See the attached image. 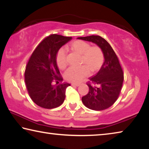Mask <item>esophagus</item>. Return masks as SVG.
I'll return each instance as SVG.
<instances>
[{
  "instance_id": "esophagus-1",
  "label": "esophagus",
  "mask_w": 149,
  "mask_h": 149,
  "mask_svg": "<svg viewBox=\"0 0 149 149\" xmlns=\"http://www.w3.org/2000/svg\"><path fill=\"white\" fill-rule=\"evenodd\" d=\"M79 85H80V84H79V83H72V85H73V86L78 87Z\"/></svg>"
}]
</instances>
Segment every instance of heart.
Segmentation results:
<instances>
[{
	"mask_svg": "<svg viewBox=\"0 0 149 149\" xmlns=\"http://www.w3.org/2000/svg\"><path fill=\"white\" fill-rule=\"evenodd\" d=\"M73 49L82 55V62L86 65L81 66H71L65 72V77L71 81L78 82L89 74V68L91 71L99 69L104 61V55L99 47H92L88 42L77 40L72 42ZM56 61L58 66L64 68L66 65V50L60 48L57 52Z\"/></svg>",
	"mask_w": 149,
	"mask_h": 149,
	"instance_id": "b5f03b06",
	"label": "heart"
}]
</instances>
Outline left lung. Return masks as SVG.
<instances>
[{
	"mask_svg": "<svg viewBox=\"0 0 149 149\" xmlns=\"http://www.w3.org/2000/svg\"><path fill=\"white\" fill-rule=\"evenodd\" d=\"M92 42L102 50L104 62L99 71L90 78L87 84L89 93L82 97L85 107L93 110H102L111 107L117 100L122 87L123 74L116 54L106 40L99 35L77 37Z\"/></svg>",
	"mask_w": 149,
	"mask_h": 149,
	"instance_id": "obj_1",
	"label": "left lung"
}]
</instances>
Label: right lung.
Masks as SVG:
<instances>
[{"label":"right lung","mask_w":149,"mask_h":149,"mask_svg":"<svg viewBox=\"0 0 149 149\" xmlns=\"http://www.w3.org/2000/svg\"><path fill=\"white\" fill-rule=\"evenodd\" d=\"M72 38L53 34L47 37L35 49L25 71V81L29 95L35 104L47 109L61 105L70 84L63 83L56 56L63 45ZM55 81L56 84H53Z\"/></svg>","instance_id":"obj_1"}]
</instances>
